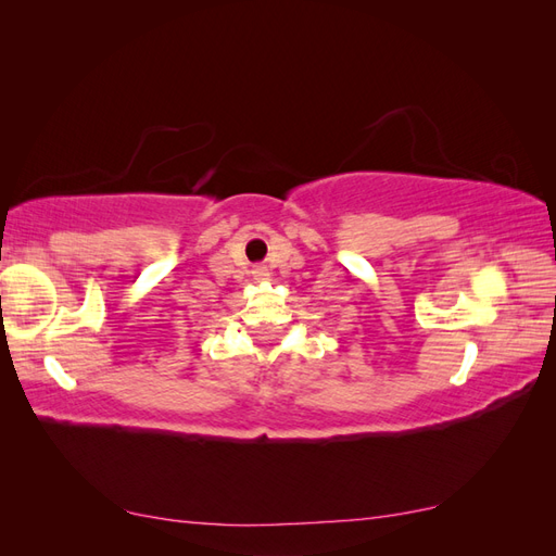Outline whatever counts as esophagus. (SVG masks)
<instances>
[{
    "label": "esophagus",
    "mask_w": 556,
    "mask_h": 556,
    "mask_svg": "<svg viewBox=\"0 0 556 556\" xmlns=\"http://www.w3.org/2000/svg\"><path fill=\"white\" fill-rule=\"evenodd\" d=\"M260 276H268V274H266V271H260Z\"/></svg>",
    "instance_id": "obj_1"
}]
</instances>
